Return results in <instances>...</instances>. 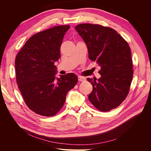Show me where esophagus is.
Masks as SVG:
<instances>
[{
    "label": "esophagus",
    "instance_id": "esophagus-1",
    "mask_svg": "<svg viewBox=\"0 0 151 151\" xmlns=\"http://www.w3.org/2000/svg\"><path fill=\"white\" fill-rule=\"evenodd\" d=\"M78 80L81 82H83V81H86V78L84 77H81V76H79L78 77Z\"/></svg>",
    "mask_w": 151,
    "mask_h": 151
}]
</instances>
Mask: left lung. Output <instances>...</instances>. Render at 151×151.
<instances>
[{
	"label": "left lung",
	"instance_id": "8db88e82",
	"mask_svg": "<svg viewBox=\"0 0 151 151\" xmlns=\"http://www.w3.org/2000/svg\"><path fill=\"white\" fill-rule=\"evenodd\" d=\"M75 29L85 42L90 60L101 69L98 79L88 78L93 85L89 101L101 111L116 108L127 96L133 77L131 50L127 42L112 28L81 24Z\"/></svg>",
	"mask_w": 151,
	"mask_h": 151
}]
</instances>
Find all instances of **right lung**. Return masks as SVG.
I'll use <instances>...</instances> for the list:
<instances>
[{"mask_svg": "<svg viewBox=\"0 0 151 151\" xmlns=\"http://www.w3.org/2000/svg\"><path fill=\"white\" fill-rule=\"evenodd\" d=\"M69 25L57 26L31 36L15 60L16 81L27 106L38 115L52 116L60 110L68 91L78 78L73 73L56 77L54 63Z\"/></svg>", "mask_w": 151, "mask_h": 151, "instance_id": "right-lung-1", "label": "right lung"}]
</instances>
